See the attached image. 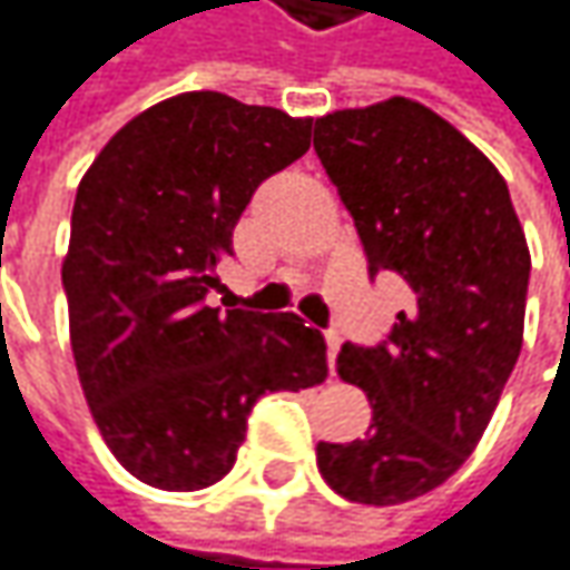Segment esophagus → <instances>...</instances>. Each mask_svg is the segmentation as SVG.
Masks as SVG:
<instances>
[{
	"label": "esophagus",
	"instance_id": "1",
	"mask_svg": "<svg viewBox=\"0 0 570 570\" xmlns=\"http://www.w3.org/2000/svg\"><path fill=\"white\" fill-rule=\"evenodd\" d=\"M340 333L336 330H327V362H330V368H333V362H336V353H340Z\"/></svg>",
	"mask_w": 570,
	"mask_h": 570
}]
</instances>
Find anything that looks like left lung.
I'll return each mask as SVG.
<instances>
[{
  "mask_svg": "<svg viewBox=\"0 0 570 570\" xmlns=\"http://www.w3.org/2000/svg\"><path fill=\"white\" fill-rule=\"evenodd\" d=\"M314 150L368 272L407 285L387 343L336 356L372 423L362 440L317 442V469L340 498L394 507L449 481L491 423L523 350L527 234L498 166L420 101L330 111Z\"/></svg>",
  "mask_w": 570,
  "mask_h": 570,
  "instance_id": "1",
  "label": "left lung"
}]
</instances>
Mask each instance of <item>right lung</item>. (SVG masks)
<instances>
[{
	"label": "right lung",
	"mask_w": 570,
	"mask_h": 570,
	"mask_svg": "<svg viewBox=\"0 0 570 570\" xmlns=\"http://www.w3.org/2000/svg\"><path fill=\"white\" fill-rule=\"evenodd\" d=\"M311 147V118L224 92H183L130 118L86 169L63 288L86 404L125 469L202 491L237 462L269 391L327 379L298 314L208 307L253 191Z\"/></svg>",
	"instance_id": "right-lung-1"
}]
</instances>
